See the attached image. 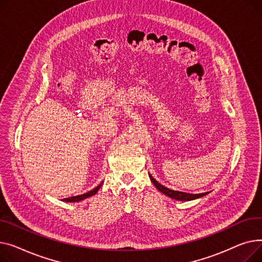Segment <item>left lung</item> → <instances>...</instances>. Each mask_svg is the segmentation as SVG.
<instances>
[{
    "instance_id": "obj_1",
    "label": "left lung",
    "mask_w": 262,
    "mask_h": 262,
    "mask_svg": "<svg viewBox=\"0 0 262 262\" xmlns=\"http://www.w3.org/2000/svg\"><path fill=\"white\" fill-rule=\"evenodd\" d=\"M149 178L151 180V182L153 183V185H155L159 191H161L162 193H164L165 195L178 200V201H192V200L199 199V198H202L206 194H208L209 192H203V193H188V192H183V191H178V190H172V189H169L165 186H163L162 184H160L156 179H153V177L149 173Z\"/></svg>"
}]
</instances>
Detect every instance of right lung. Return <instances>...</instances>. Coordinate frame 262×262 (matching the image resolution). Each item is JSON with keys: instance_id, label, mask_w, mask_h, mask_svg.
I'll return each mask as SVG.
<instances>
[{"instance_id": "add662e5", "label": "right lung", "mask_w": 262, "mask_h": 262, "mask_svg": "<svg viewBox=\"0 0 262 262\" xmlns=\"http://www.w3.org/2000/svg\"><path fill=\"white\" fill-rule=\"evenodd\" d=\"M102 183H103V182H101V183L99 184V185H98L96 188H94L93 190H91V191H89V192H86V193H83V194H80V195H76V196H71V198L63 199V201H64V202H80V201H82V200H84V199H86V198H90V196H92V195L96 194V192H97V191L99 190V188L101 187Z\"/></svg>"}]
</instances>
